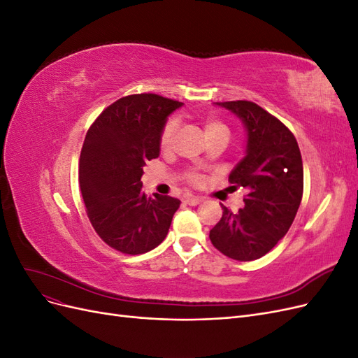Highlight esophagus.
I'll return each instance as SVG.
<instances>
[{"label":"esophagus","mask_w":358,"mask_h":358,"mask_svg":"<svg viewBox=\"0 0 358 358\" xmlns=\"http://www.w3.org/2000/svg\"><path fill=\"white\" fill-rule=\"evenodd\" d=\"M183 201H185L189 206H197V204L201 203V197H187Z\"/></svg>","instance_id":"obj_1"}]
</instances>
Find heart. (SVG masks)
Returning <instances> with one entry per match:
<instances>
[{"mask_svg": "<svg viewBox=\"0 0 358 358\" xmlns=\"http://www.w3.org/2000/svg\"><path fill=\"white\" fill-rule=\"evenodd\" d=\"M176 129H178L176 121H175V119H170V121L164 125V128H162L161 136H159L161 150L167 152V150H170L173 148V140H175ZM203 131H204L206 138H208V137L215 136V134H229V128H227V125L222 124L220 119L208 117L203 124ZM188 178H189L191 182H199L201 179L199 173H196V171H189Z\"/></svg>", "mask_w": 358, "mask_h": 358, "instance_id": "heart-1", "label": "heart"}]
</instances>
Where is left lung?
I'll use <instances>...</instances> for the list:
<instances>
[{"instance_id":"8db88e82","label":"left lung","mask_w":358,"mask_h":358,"mask_svg":"<svg viewBox=\"0 0 358 358\" xmlns=\"http://www.w3.org/2000/svg\"><path fill=\"white\" fill-rule=\"evenodd\" d=\"M246 128V155L230 173L231 188L246 189L237 213L222 206L209 233L212 245L237 262L262 258L288 233L303 196V162L297 140L278 117L252 101L216 103Z\"/></svg>"}]
</instances>
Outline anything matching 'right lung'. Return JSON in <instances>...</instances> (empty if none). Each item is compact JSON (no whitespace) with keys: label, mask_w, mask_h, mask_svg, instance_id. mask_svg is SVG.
Wrapping results in <instances>:
<instances>
[{"label":"right lung","mask_w":358,"mask_h":358,"mask_svg":"<svg viewBox=\"0 0 358 358\" xmlns=\"http://www.w3.org/2000/svg\"><path fill=\"white\" fill-rule=\"evenodd\" d=\"M182 103L157 94L127 95L110 104L86 133L79 183L88 218L116 251L145 254L166 239L180 200L142 189L143 166L158 158L167 116Z\"/></svg>","instance_id":"obj_1"}]
</instances>
